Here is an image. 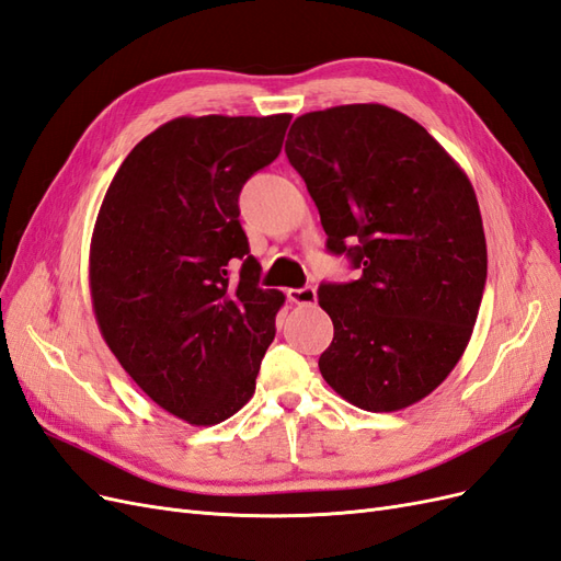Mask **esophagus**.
<instances>
[{"instance_id": "esophagus-1", "label": "esophagus", "mask_w": 561, "mask_h": 561, "mask_svg": "<svg viewBox=\"0 0 561 561\" xmlns=\"http://www.w3.org/2000/svg\"><path fill=\"white\" fill-rule=\"evenodd\" d=\"M287 299L293 304H299V307H309V304H316L318 295H316V287H299V290L290 287V290H287Z\"/></svg>"}]
</instances>
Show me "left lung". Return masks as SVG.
Segmentation results:
<instances>
[{
    "instance_id": "1",
    "label": "left lung",
    "mask_w": 561,
    "mask_h": 561,
    "mask_svg": "<svg viewBox=\"0 0 561 561\" xmlns=\"http://www.w3.org/2000/svg\"><path fill=\"white\" fill-rule=\"evenodd\" d=\"M285 154L328 250L360 268L318 290L334 325L320 375L365 412L404 410L449 377L478 320L486 241L472 184L426 128L377 103L297 116Z\"/></svg>"
}]
</instances>
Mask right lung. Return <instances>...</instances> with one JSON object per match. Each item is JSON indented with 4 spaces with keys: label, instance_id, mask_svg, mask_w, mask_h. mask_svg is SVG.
Segmentation results:
<instances>
[{
    "label": "right lung",
    "instance_id": "obj_1",
    "mask_svg": "<svg viewBox=\"0 0 561 561\" xmlns=\"http://www.w3.org/2000/svg\"><path fill=\"white\" fill-rule=\"evenodd\" d=\"M290 114L178 116L133 147L100 206L89 283L100 334L161 410L215 426L254 393L280 290L239 222L243 184L280 154ZM241 259L233 282L228 264Z\"/></svg>",
    "mask_w": 561,
    "mask_h": 561
}]
</instances>
